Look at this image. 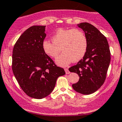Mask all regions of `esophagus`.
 <instances>
[{
  "label": "esophagus",
  "instance_id": "1",
  "mask_svg": "<svg viewBox=\"0 0 122 122\" xmlns=\"http://www.w3.org/2000/svg\"><path fill=\"white\" fill-rule=\"evenodd\" d=\"M64 70H65V71H66V74H70V71H69L68 68H65Z\"/></svg>",
  "mask_w": 122,
  "mask_h": 122
}]
</instances>
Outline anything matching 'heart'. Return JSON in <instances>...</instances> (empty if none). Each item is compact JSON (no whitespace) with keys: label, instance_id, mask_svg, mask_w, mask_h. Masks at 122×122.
I'll use <instances>...</instances> for the list:
<instances>
[{"label":"heart","instance_id":"obj_1","mask_svg":"<svg viewBox=\"0 0 122 122\" xmlns=\"http://www.w3.org/2000/svg\"><path fill=\"white\" fill-rule=\"evenodd\" d=\"M51 39L52 42L50 40L43 41V51L54 58L57 57L62 51L63 53L55 61L60 66H67L71 61L77 62L80 61L87 52V37L84 33L79 29L60 28L52 35Z\"/></svg>","mask_w":122,"mask_h":122}]
</instances>
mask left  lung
Here are the masks:
<instances>
[{"mask_svg": "<svg viewBox=\"0 0 122 122\" xmlns=\"http://www.w3.org/2000/svg\"><path fill=\"white\" fill-rule=\"evenodd\" d=\"M83 29L88 41L87 52L83 59L69 68L80 77L72 85L76 92L88 95L96 92L103 84L110 62V52L106 38L93 25L87 22L77 24Z\"/></svg>", "mask_w": 122, "mask_h": 122, "instance_id": "8db88e82", "label": "left lung"}]
</instances>
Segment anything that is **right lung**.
<instances>
[{
	"instance_id": "1",
	"label": "right lung",
	"mask_w": 122,
	"mask_h": 122,
	"mask_svg": "<svg viewBox=\"0 0 122 122\" xmlns=\"http://www.w3.org/2000/svg\"><path fill=\"white\" fill-rule=\"evenodd\" d=\"M45 26L28 28L16 42L12 55V70L23 92L32 98L41 99L53 91L56 80L66 74L44 52Z\"/></svg>"
}]
</instances>
